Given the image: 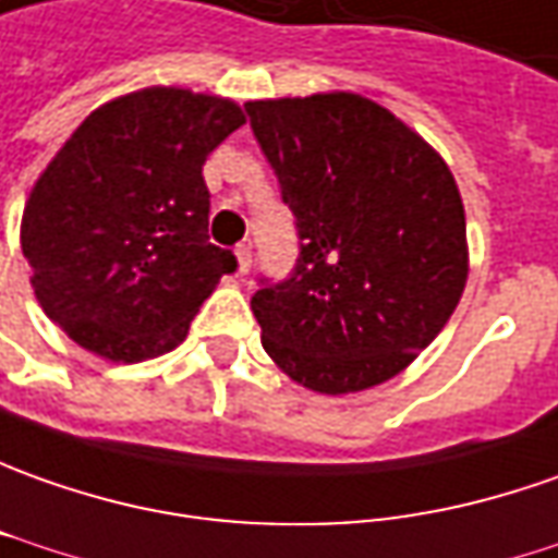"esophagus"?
Segmentation results:
<instances>
[{"instance_id": "34e87169", "label": "esophagus", "mask_w": 558, "mask_h": 558, "mask_svg": "<svg viewBox=\"0 0 558 558\" xmlns=\"http://www.w3.org/2000/svg\"><path fill=\"white\" fill-rule=\"evenodd\" d=\"M235 260H239V276H248V270H252V245H235Z\"/></svg>"}]
</instances>
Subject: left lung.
<instances>
[{
	"label": "left lung",
	"instance_id": "left-lung-1",
	"mask_svg": "<svg viewBox=\"0 0 558 558\" xmlns=\"http://www.w3.org/2000/svg\"><path fill=\"white\" fill-rule=\"evenodd\" d=\"M294 215L288 279H260V343L291 380L340 396L396 377L466 286L458 183L421 134L362 95L248 100Z\"/></svg>",
	"mask_w": 558,
	"mask_h": 558
}]
</instances>
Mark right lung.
I'll use <instances>...</instances> for the list:
<instances>
[{
    "mask_svg": "<svg viewBox=\"0 0 558 558\" xmlns=\"http://www.w3.org/2000/svg\"><path fill=\"white\" fill-rule=\"evenodd\" d=\"M245 122L233 100L144 88L97 107L24 208L21 248L45 316L113 362L174 350L235 254L208 242V153Z\"/></svg>",
    "mask_w": 558,
    "mask_h": 558,
    "instance_id": "obj_1",
    "label": "right lung"
}]
</instances>
